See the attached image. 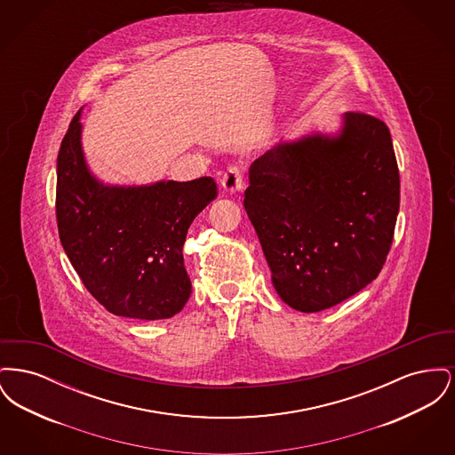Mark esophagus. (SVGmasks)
Masks as SVG:
<instances>
[{
	"label": "esophagus",
	"mask_w": 455,
	"mask_h": 455,
	"mask_svg": "<svg viewBox=\"0 0 455 455\" xmlns=\"http://www.w3.org/2000/svg\"><path fill=\"white\" fill-rule=\"evenodd\" d=\"M221 186L227 193H238L243 189V167L242 165H230L223 177Z\"/></svg>",
	"instance_id": "obj_1"
}]
</instances>
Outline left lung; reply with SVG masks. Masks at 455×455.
<instances>
[{"label":"left lung","mask_w":455,"mask_h":455,"mask_svg":"<svg viewBox=\"0 0 455 455\" xmlns=\"http://www.w3.org/2000/svg\"><path fill=\"white\" fill-rule=\"evenodd\" d=\"M243 208L284 303L321 312L373 282L399 212V169L387 124L347 112L336 138L308 136L249 169Z\"/></svg>","instance_id":"left-lung-1"}]
</instances>
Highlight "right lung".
I'll list each match as a JSON object with an SVG mask.
<instances>
[{
  "label": "right lung",
  "instance_id": "right-lung-1",
  "mask_svg": "<svg viewBox=\"0 0 455 455\" xmlns=\"http://www.w3.org/2000/svg\"><path fill=\"white\" fill-rule=\"evenodd\" d=\"M76 112L58 155L56 220L66 256L110 314L169 319L189 300L182 245L197 213L217 197V182L102 186L88 172Z\"/></svg>",
  "mask_w": 455,
  "mask_h": 455
}]
</instances>
